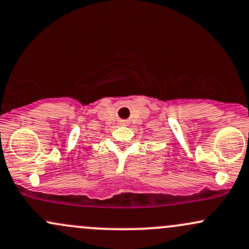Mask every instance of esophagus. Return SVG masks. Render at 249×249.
I'll use <instances>...</instances> for the list:
<instances>
[{
    "instance_id": "obj_1",
    "label": "esophagus",
    "mask_w": 249,
    "mask_h": 249,
    "mask_svg": "<svg viewBox=\"0 0 249 249\" xmlns=\"http://www.w3.org/2000/svg\"><path fill=\"white\" fill-rule=\"evenodd\" d=\"M122 124H127L128 122H125V121H122Z\"/></svg>"
}]
</instances>
